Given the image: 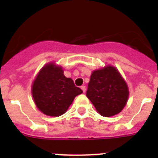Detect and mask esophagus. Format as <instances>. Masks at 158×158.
I'll return each instance as SVG.
<instances>
[{
  "label": "esophagus",
  "instance_id": "obj_1",
  "mask_svg": "<svg viewBox=\"0 0 158 158\" xmlns=\"http://www.w3.org/2000/svg\"><path fill=\"white\" fill-rule=\"evenodd\" d=\"M81 89H82V91L84 92V93H85V90H86V88H85V86H81Z\"/></svg>",
  "mask_w": 158,
  "mask_h": 158
}]
</instances>
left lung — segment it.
Returning a JSON list of instances; mask_svg holds the SVG:
<instances>
[{
  "label": "left lung",
  "mask_w": 158,
  "mask_h": 158,
  "mask_svg": "<svg viewBox=\"0 0 158 158\" xmlns=\"http://www.w3.org/2000/svg\"><path fill=\"white\" fill-rule=\"evenodd\" d=\"M86 96L97 112L111 117L122 111L129 97V89L120 73L113 65L93 71Z\"/></svg>",
  "instance_id": "1"
}]
</instances>
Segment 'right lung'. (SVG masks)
Returning a JSON list of instances; mask_svg holds the SVG:
<instances>
[{
	"instance_id": "right-lung-1",
	"label": "right lung",
	"mask_w": 158,
	"mask_h": 158,
	"mask_svg": "<svg viewBox=\"0 0 158 158\" xmlns=\"http://www.w3.org/2000/svg\"><path fill=\"white\" fill-rule=\"evenodd\" d=\"M82 93L71 78L64 75L62 67L53 62L42 67L31 85V95L36 107L48 116L63 115L75 97Z\"/></svg>"
}]
</instances>
